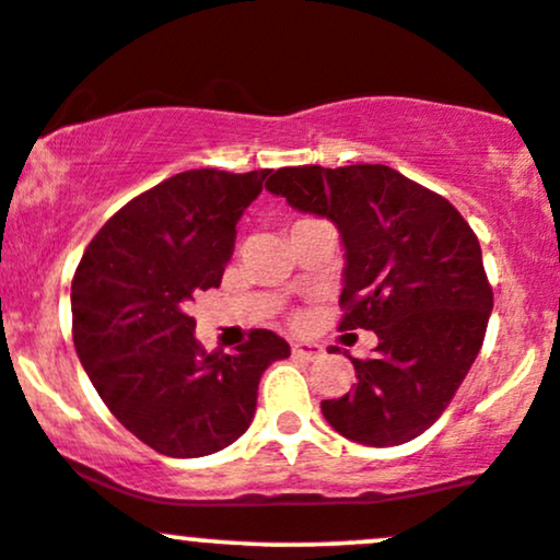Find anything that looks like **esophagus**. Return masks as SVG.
Here are the masks:
<instances>
[{"mask_svg":"<svg viewBox=\"0 0 560 560\" xmlns=\"http://www.w3.org/2000/svg\"><path fill=\"white\" fill-rule=\"evenodd\" d=\"M292 353L298 355V359H308V361H313V359H318V355L324 353V348L318 346V342L298 340V342H292Z\"/></svg>","mask_w":560,"mask_h":560,"instance_id":"obj_1","label":"esophagus"}]
</instances>
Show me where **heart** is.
Returning <instances> with one entry per match:
<instances>
[{
    "label": "heart",
    "instance_id": "1",
    "mask_svg": "<svg viewBox=\"0 0 560 560\" xmlns=\"http://www.w3.org/2000/svg\"><path fill=\"white\" fill-rule=\"evenodd\" d=\"M300 223H303V220H300Z\"/></svg>",
    "mask_w": 560,
    "mask_h": 560
}]
</instances>
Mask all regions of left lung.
<instances>
[{
    "instance_id": "1",
    "label": "left lung",
    "mask_w": 560,
    "mask_h": 560,
    "mask_svg": "<svg viewBox=\"0 0 560 560\" xmlns=\"http://www.w3.org/2000/svg\"><path fill=\"white\" fill-rule=\"evenodd\" d=\"M266 188L337 225L340 329L377 335L370 359L348 355L355 385L322 401L324 420L366 446L425 433L476 361L494 305L476 233L444 196L385 164L270 170Z\"/></svg>"
}]
</instances>
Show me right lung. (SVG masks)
I'll use <instances>...</instances> for the list:
<instances>
[{
	"instance_id": "right-lung-1",
	"label": "right lung",
	"mask_w": 560,
	"mask_h": 560,
	"mask_svg": "<svg viewBox=\"0 0 560 560\" xmlns=\"http://www.w3.org/2000/svg\"><path fill=\"white\" fill-rule=\"evenodd\" d=\"M268 170H188L127 201L95 233L71 281L73 346L97 396L143 444L205 457L249 428L257 385L290 346L252 329L233 353L194 337L190 300L220 287L236 223Z\"/></svg>"
}]
</instances>
